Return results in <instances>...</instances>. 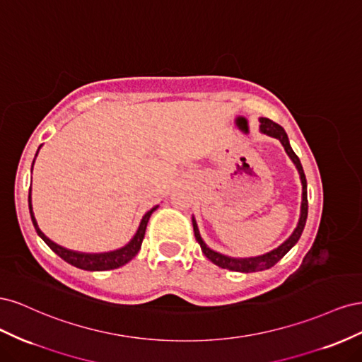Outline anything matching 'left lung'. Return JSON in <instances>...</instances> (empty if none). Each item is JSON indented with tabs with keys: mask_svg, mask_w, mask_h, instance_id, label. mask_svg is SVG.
Wrapping results in <instances>:
<instances>
[{
	"mask_svg": "<svg viewBox=\"0 0 362 362\" xmlns=\"http://www.w3.org/2000/svg\"><path fill=\"white\" fill-rule=\"evenodd\" d=\"M261 122V131L262 133H266L272 137H276L284 149H286L287 154L290 156V158L293 160V163L296 164V168H298L299 173H300V181H302V208H300V218H299V223H298V228L294 229V233L290 235V238L287 240L286 243H282L278 249L269 252V254L266 255H261V257H257V258H229V257H225L222 254H217V252L211 250L210 247H206V245L204 243V240L201 238V234L198 231V225H196V221L193 218V231H194V237H196V242H198L201 245V249L204 252V255L213 261L216 266L222 267V269H229V270H235V272H245V273H249V272H257V270H266L272 266H275L276 262L287 254V252L298 243V240L300 238L302 235V231L305 228V223H306V216H308V196H306V178H305V173H303V169H302V164H300V160L299 157L294 154V151L291 149L290 144H288V137L286 134V131H284V128L278 124L273 122V120L267 119V117H261L259 119Z\"/></svg>",
	"mask_w": 362,
	"mask_h": 362,
	"instance_id": "obj_1",
	"label": "left lung"
}]
</instances>
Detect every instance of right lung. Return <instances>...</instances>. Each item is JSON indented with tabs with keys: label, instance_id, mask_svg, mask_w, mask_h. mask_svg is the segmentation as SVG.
<instances>
[{
	"label": "right lung",
	"instance_id": "add662e5",
	"mask_svg": "<svg viewBox=\"0 0 362 362\" xmlns=\"http://www.w3.org/2000/svg\"><path fill=\"white\" fill-rule=\"evenodd\" d=\"M28 202H30V214H31L33 225H35L36 233L40 235V238L43 240V242H45L54 252H56V254L60 258H63L64 261L69 262V264L78 267V269H83V270H90V272L117 269L120 266L127 264L129 259H133L136 257L137 252L140 250L141 242H144V237H145V231H146V225H148L149 217H151L152 213L157 210V206H154V208H152V210H149L144 216L136 235L133 237V240H131V242L125 247L113 250V252H105V254H81V252H74V250H69V249H64V247L56 245L54 242H51V240L40 231L39 226H37L36 218H35V216H33L31 194H28Z\"/></svg>",
	"mask_w": 362,
	"mask_h": 362
}]
</instances>
